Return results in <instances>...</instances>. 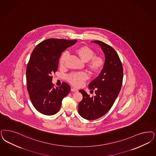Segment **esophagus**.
Instances as JSON below:
<instances>
[{
    "mask_svg": "<svg viewBox=\"0 0 156 156\" xmlns=\"http://www.w3.org/2000/svg\"><path fill=\"white\" fill-rule=\"evenodd\" d=\"M71 90L72 91H73V92H78V90L76 89H75L74 87H71Z\"/></svg>",
    "mask_w": 156,
    "mask_h": 156,
    "instance_id": "1",
    "label": "esophagus"
}]
</instances>
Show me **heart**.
I'll use <instances>...</instances> for the list:
<instances>
[{"mask_svg": "<svg viewBox=\"0 0 156 156\" xmlns=\"http://www.w3.org/2000/svg\"><path fill=\"white\" fill-rule=\"evenodd\" d=\"M76 54L83 62H86V66L88 70L93 74H96L102 70L105 60L102 56L94 55V51L87 45H81L75 49ZM69 54L63 52L59 59V64L61 67H64ZM87 78V75L85 72L73 73L66 76V80L71 85L79 87L83 85L84 81Z\"/></svg>", "mask_w": 156, "mask_h": 156, "instance_id": "b5f03b06", "label": "heart"}]
</instances>
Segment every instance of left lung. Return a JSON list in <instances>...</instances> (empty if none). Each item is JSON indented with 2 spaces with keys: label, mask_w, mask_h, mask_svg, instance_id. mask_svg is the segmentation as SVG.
Here are the masks:
<instances>
[{
  "label": "left lung",
  "mask_w": 156,
  "mask_h": 156,
  "mask_svg": "<svg viewBox=\"0 0 156 156\" xmlns=\"http://www.w3.org/2000/svg\"><path fill=\"white\" fill-rule=\"evenodd\" d=\"M91 42L99 45L105 60L100 74L89 85L91 91L95 90L96 95L90 97L85 90H80L83 98L78 105V112L87 120H95L107 113L120 91L123 78L122 63L115 50L101 41Z\"/></svg>",
  "instance_id": "left-lung-1"
}]
</instances>
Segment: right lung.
Here are the masks:
<instances>
[{
	"label": "right lung",
	"instance_id": "right-lung-1",
	"mask_svg": "<svg viewBox=\"0 0 156 156\" xmlns=\"http://www.w3.org/2000/svg\"><path fill=\"white\" fill-rule=\"evenodd\" d=\"M76 42V40L49 38L39 43L33 51L26 72L27 91L33 106L42 114L57 113L62 100L70 92V86L65 82L54 87L52 75L58 70L62 52Z\"/></svg>",
	"mask_w": 156,
	"mask_h": 156
}]
</instances>
